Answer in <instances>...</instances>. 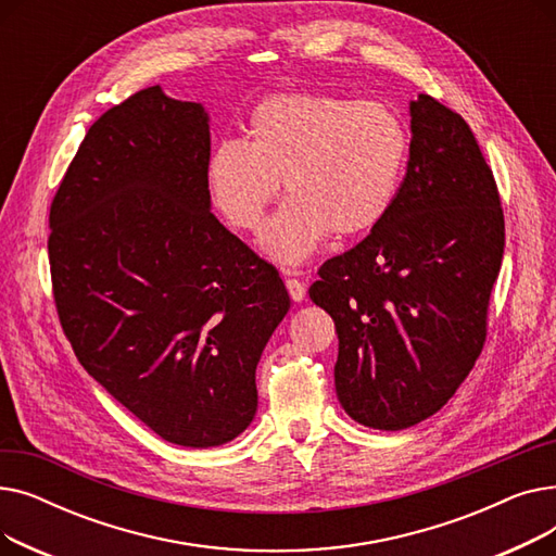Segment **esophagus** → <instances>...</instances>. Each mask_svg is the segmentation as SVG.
I'll use <instances>...</instances> for the list:
<instances>
[{
	"label": "esophagus",
	"mask_w": 556,
	"mask_h": 556,
	"mask_svg": "<svg viewBox=\"0 0 556 556\" xmlns=\"http://www.w3.org/2000/svg\"><path fill=\"white\" fill-rule=\"evenodd\" d=\"M286 288L293 302H302L306 298V286L300 279H286Z\"/></svg>",
	"instance_id": "esophagus-1"
}]
</instances>
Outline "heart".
<instances>
[{
	"instance_id": "heart-1",
	"label": "heart",
	"mask_w": 556,
	"mask_h": 556,
	"mask_svg": "<svg viewBox=\"0 0 556 556\" xmlns=\"http://www.w3.org/2000/svg\"><path fill=\"white\" fill-rule=\"evenodd\" d=\"M407 153L410 135L392 108L288 92L254 105L245 141L214 146L207 185L223 218L254 233L283 182L288 200L263 231L261 248L295 268L331 231L361 237L390 214Z\"/></svg>"
}]
</instances>
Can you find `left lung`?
<instances>
[{"label": "left lung", "instance_id": "obj_1", "mask_svg": "<svg viewBox=\"0 0 556 556\" xmlns=\"http://www.w3.org/2000/svg\"><path fill=\"white\" fill-rule=\"evenodd\" d=\"M410 135L390 214L308 290L336 323L338 401L376 430L432 417L469 376L505 250L498 189L469 124L419 94Z\"/></svg>", "mask_w": 556, "mask_h": 556}]
</instances>
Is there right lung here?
I'll use <instances>...</instances> for the list:
<instances>
[{"label":"right lung","instance_id":"add662e5","mask_svg":"<svg viewBox=\"0 0 556 556\" xmlns=\"http://www.w3.org/2000/svg\"><path fill=\"white\" fill-rule=\"evenodd\" d=\"M210 112L160 85L87 130L49 214L74 354L164 442L212 448L256 415V365L288 290L212 214Z\"/></svg>","mask_w":556,"mask_h":556}]
</instances>
